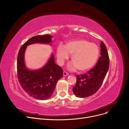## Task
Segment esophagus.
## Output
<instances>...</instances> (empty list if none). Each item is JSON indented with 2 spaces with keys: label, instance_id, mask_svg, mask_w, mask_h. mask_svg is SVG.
Segmentation results:
<instances>
[{
  "label": "esophagus",
  "instance_id": "obj_1",
  "mask_svg": "<svg viewBox=\"0 0 129 129\" xmlns=\"http://www.w3.org/2000/svg\"><path fill=\"white\" fill-rule=\"evenodd\" d=\"M63 76H64V77H66V76H68V73H67L66 72L64 71V72H63Z\"/></svg>",
  "mask_w": 129,
  "mask_h": 129
}]
</instances>
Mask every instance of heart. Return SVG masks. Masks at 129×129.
Returning <instances> with one entry per match:
<instances>
[{"label":"heart","instance_id":"b5f03b06","mask_svg":"<svg viewBox=\"0 0 129 129\" xmlns=\"http://www.w3.org/2000/svg\"><path fill=\"white\" fill-rule=\"evenodd\" d=\"M70 54L72 61L68 65L71 71L77 69L81 72L89 70L96 64L100 54L97 44L84 39H78L68 41L65 46L60 44L57 49V57L59 64L62 65Z\"/></svg>","mask_w":129,"mask_h":129}]
</instances>
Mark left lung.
<instances>
[{"mask_svg": "<svg viewBox=\"0 0 129 129\" xmlns=\"http://www.w3.org/2000/svg\"><path fill=\"white\" fill-rule=\"evenodd\" d=\"M109 67V58L107 47L101 43V57L93 68L86 73L77 76V83L72 88L74 94L80 98L92 95L101 87Z\"/></svg>", "mask_w": 129, "mask_h": 129, "instance_id": "obj_1", "label": "left lung"}]
</instances>
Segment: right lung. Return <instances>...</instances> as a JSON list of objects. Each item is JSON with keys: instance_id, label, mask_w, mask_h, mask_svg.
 Instances as JSON below:
<instances>
[{"instance_id": "add662e5", "label": "right lung", "mask_w": 129, "mask_h": 129, "mask_svg": "<svg viewBox=\"0 0 129 129\" xmlns=\"http://www.w3.org/2000/svg\"><path fill=\"white\" fill-rule=\"evenodd\" d=\"M52 37L48 35L34 36L21 46L18 52L17 63L18 80L26 92L37 100H45L51 97L57 82L63 76V70L55 63L52 53L43 67L29 69L25 63V52L27 46L31 44H51Z\"/></svg>"}]
</instances>
